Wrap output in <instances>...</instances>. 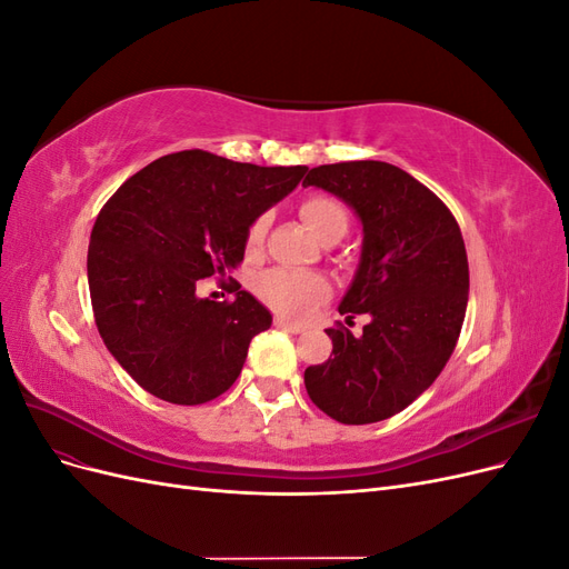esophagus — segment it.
Returning <instances> with one entry per match:
<instances>
[{"mask_svg": "<svg viewBox=\"0 0 569 569\" xmlns=\"http://www.w3.org/2000/svg\"><path fill=\"white\" fill-rule=\"evenodd\" d=\"M274 327H280V330H287V332H295V335L306 332V325H301V322H291V320L282 318V316L274 318Z\"/></svg>", "mask_w": 569, "mask_h": 569, "instance_id": "obj_1", "label": "esophagus"}]
</instances>
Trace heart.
I'll use <instances>...</instances> for the list:
<instances>
[{
	"instance_id": "obj_1",
	"label": "heart",
	"mask_w": 569,
	"mask_h": 569,
	"mask_svg": "<svg viewBox=\"0 0 569 569\" xmlns=\"http://www.w3.org/2000/svg\"><path fill=\"white\" fill-rule=\"evenodd\" d=\"M299 216L303 226L313 232L322 244L339 242L349 230V213L343 203L335 197L313 194L301 201ZM268 232V216H258L247 230V253L263 249ZM256 295L261 297L274 311L289 318H303L330 297V284L325 278L311 272L291 270H268L256 280Z\"/></svg>"
}]
</instances>
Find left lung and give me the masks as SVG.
I'll list each match as a JSON object with an SVG mask.
<instances>
[{
	"label": "left lung",
	"mask_w": 569,
	"mask_h": 569,
	"mask_svg": "<svg viewBox=\"0 0 569 569\" xmlns=\"http://www.w3.org/2000/svg\"><path fill=\"white\" fill-rule=\"evenodd\" d=\"M303 184L351 206L363 226L339 313L370 316L360 337L327 330L332 356L306 368V391L337 422L387 420L432 387L456 349L470 291L460 228L435 192L385 161L318 166Z\"/></svg>",
	"instance_id": "obj_1"
}]
</instances>
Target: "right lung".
<instances>
[{"label": "right lung", "instance_id": "right-lung-1", "mask_svg": "<svg viewBox=\"0 0 569 569\" xmlns=\"http://www.w3.org/2000/svg\"><path fill=\"white\" fill-rule=\"evenodd\" d=\"M306 170L189 149L149 163L104 203L88 251L94 322L144 391L199 406L234 385L272 316L237 282H222L232 301L201 299L199 280H226L242 263L251 222Z\"/></svg>", "mask_w": 569, "mask_h": 569}]
</instances>
